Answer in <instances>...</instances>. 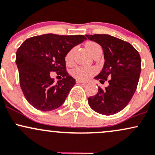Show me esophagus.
<instances>
[{
  "mask_svg": "<svg viewBox=\"0 0 155 155\" xmlns=\"http://www.w3.org/2000/svg\"><path fill=\"white\" fill-rule=\"evenodd\" d=\"M76 83H84V84H86V83H88V81H81V80L77 79L76 80Z\"/></svg>",
  "mask_w": 155,
  "mask_h": 155,
  "instance_id": "1",
  "label": "esophagus"
}]
</instances>
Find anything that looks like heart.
<instances>
[{
    "instance_id": "b5f03b06",
    "label": "heart",
    "mask_w": 155,
    "mask_h": 155,
    "mask_svg": "<svg viewBox=\"0 0 155 155\" xmlns=\"http://www.w3.org/2000/svg\"><path fill=\"white\" fill-rule=\"evenodd\" d=\"M86 48L87 50L89 52L90 54H91L94 50L99 48H101L100 46L97 43L94 41H88L86 44ZM72 54L73 50H69L66 55V61L67 63H71L72 61ZM97 72V69L94 67H82V66H76L72 70V74L74 78L80 80H86L91 78L92 75L95 74Z\"/></svg>"
}]
</instances>
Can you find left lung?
I'll use <instances>...</instances> for the list:
<instances>
[{
	"label": "left lung",
	"instance_id": "8db88e82",
	"mask_svg": "<svg viewBox=\"0 0 155 155\" xmlns=\"http://www.w3.org/2000/svg\"><path fill=\"white\" fill-rule=\"evenodd\" d=\"M101 45L104 53L103 68L94 79L101 83L108 80L109 86L88 97V105L102 115L117 114L124 108L136 91L141 59L138 52L127 41L108 34L86 35Z\"/></svg>",
	"mask_w": 155,
	"mask_h": 155
}]
</instances>
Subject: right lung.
<instances>
[{
  "mask_svg": "<svg viewBox=\"0 0 155 155\" xmlns=\"http://www.w3.org/2000/svg\"><path fill=\"white\" fill-rule=\"evenodd\" d=\"M85 40L83 35L48 34L29 38L20 45L16 53L20 87L33 107L50 111L63 105L76 84L75 79L65 70V57L69 50ZM50 71H56L63 78L55 84Z\"/></svg>",
  "mask_w": 155,
  "mask_h": 155,
  "instance_id": "obj_1",
  "label": "right lung"
}]
</instances>
